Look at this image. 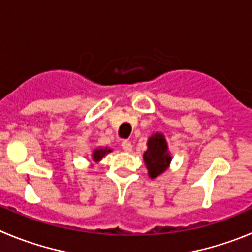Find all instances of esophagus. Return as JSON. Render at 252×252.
I'll return each instance as SVG.
<instances>
[{"mask_svg":"<svg viewBox=\"0 0 252 252\" xmlns=\"http://www.w3.org/2000/svg\"><path fill=\"white\" fill-rule=\"evenodd\" d=\"M122 148H123L124 152L129 153L133 149V145H131V143L129 142V140H123V142H122Z\"/></svg>","mask_w":252,"mask_h":252,"instance_id":"obj_1","label":"esophagus"}]
</instances>
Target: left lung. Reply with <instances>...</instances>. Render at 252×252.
I'll list each match as a JSON object with an SVG mask.
<instances>
[{
    "label": "left lung",
    "mask_w": 252,
    "mask_h": 252,
    "mask_svg": "<svg viewBox=\"0 0 252 252\" xmlns=\"http://www.w3.org/2000/svg\"><path fill=\"white\" fill-rule=\"evenodd\" d=\"M147 147L143 159L148 169V175L150 179H154L169 169L173 157L169 152L168 142L163 133L157 131L152 134L147 142Z\"/></svg>",
    "instance_id": "obj_1"
}]
</instances>
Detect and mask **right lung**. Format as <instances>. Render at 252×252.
<instances>
[{
    "label": "right lung",
    "mask_w": 252,
    "mask_h": 252,
    "mask_svg": "<svg viewBox=\"0 0 252 252\" xmlns=\"http://www.w3.org/2000/svg\"><path fill=\"white\" fill-rule=\"evenodd\" d=\"M112 152V149L108 147H98L95 148V149L93 150V153H92V159L91 160L93 161V163H99L100 160H102L103 158H104L105 155L108 154V153Z\"/></svg>",
    "instance_id": "add662e5"
}]
</instances>
